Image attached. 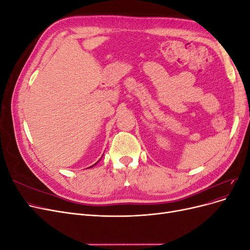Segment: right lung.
I'll use <instances>...</instances> for the list:
<instances>
[{"label": "right lung", "mask_w": 250, "mask_h": 250, "mask_svg": "<svg viewBox=\"0 0 250 250\" xmlns=\"http://www.w3.org/2000/svg\"><path fill=\"white\" fill-rule=\"evenodd\" d=\"M96 164H97V163H96ZM96 164H95V165H96ZM95 165H94V166H95ZM94 166H92V167H94Z\"/></svg>", "instance_id": "1"}]
</instances>
